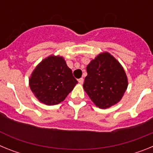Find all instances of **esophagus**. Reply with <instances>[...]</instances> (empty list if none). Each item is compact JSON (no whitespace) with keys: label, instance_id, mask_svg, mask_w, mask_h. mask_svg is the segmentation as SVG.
Instances as JSON below:
<instances>
[{"label":"esophagus","instance_id":"esophagus-1","mask_svg":"<svg viewBox=\"0 0 153 153\" xmlns=\"http://www.w3.org/2000/svg\"><path fill=\"white\" fill-rule=\"evenodd\" d=\"M83 78H79V79H78V82H79V83H80V84H83Z\"/></svg>","mask_w":153,"mask_h":153}]
</instances>
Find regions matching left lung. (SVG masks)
Wrapping results in <instances>:
<instances>
[{
	"label": "left lung",
	"instance_id": "obj_1",
	"mask_svg": "<svg viewBox=\"0 0 153 153\" xmlns=\"http://www.w3.org/2000/svg\"><path fill=\"white\" fill-rule=\"evenodd\" d=\"M83 89L93 103L107 109L118 103L128 86V79L120 62L109 53L97 55L86 67Z\"/></svg>",
	"mask_w": 153,
	"mask_h": 153
}]
</instances>
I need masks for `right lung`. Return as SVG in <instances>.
I'll return each instance as SVG.
<instances>
[{"label":"right lung","mask_w":153,"mask_h":153,"mask_svg":"<svg viewBox=\"0 0 153 153\" xmlns=\"http://www.w3.org/2000/svg\"><path fill=\"white\" fill-rule=\"evenodd\" d=\"M63 56L51 55L39 63L29 78V86L42 103L63 102L77 83Z\"/></svg>","instance_id":"obj_1"}]
</instances>
